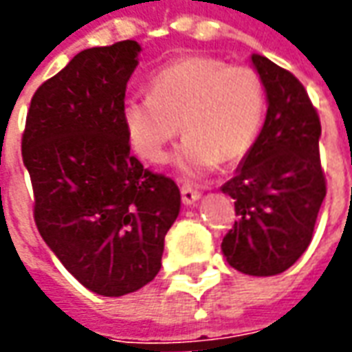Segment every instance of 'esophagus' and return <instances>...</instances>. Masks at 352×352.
<instances>
[{"label":"esophagus","instance_id":"esophagus-1","mask_svg":"<svg viewBox=\"0 0 352 352\" xmlns=\"http://www.w3.org/2000/svg\"><path fill=\"white\" fill-rule=\"evenodd\" d=\"M181 196H183L184 205H194V203L201 197V192L194 188L192 184H183V188H181Z\"/></svg>","mask_w":352,"mask_h":352}]
</instances>
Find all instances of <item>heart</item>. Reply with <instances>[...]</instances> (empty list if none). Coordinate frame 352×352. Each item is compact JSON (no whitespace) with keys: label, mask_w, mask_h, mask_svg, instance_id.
Returning a JSON list of instances; mask_svg holds the SVG:
<instances>
[{"label":"heart","mask_w":352,"mask_h":352,"mask_svg":"<svg viewBox=\"0 0 352 352\" xmlns=\"http://www.w3.org/2000/svg\"><path fill=\"white\" fill-rule=\"evenodd\" d=\"M265 113V91L256 70L220 59L190 56L151 78L149 95H132L121 119L130 145L151 162H162L183 130L177 164L190 173L233 164L256 143Z\"/></svg>","instance_id":"b5f03b06"}]
</instances>
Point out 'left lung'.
I'll return each instance as SVG.
<instances>
[{
  "mask_svg": "<svg viewBox=\"0 0 352 352\" xmlns=\"http://www.w3.org/2000/svg\"><path fill=\"white\" fill-rule=\"evenodd\" d=\"M267 93V117L236 175L222 192L235 199L239 220L222 252L242 274L274 276L295 265L314 235L327 196L319 158L321 121L289 70L252 54Z\"/></svg>",
  "mask_w": 352,
  "mask_h": 352,
  "instance_id": "8db88e82",
  "label": "left lung"
}]
</instances>
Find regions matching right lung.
<instances>
[{
    "mask_svg": "<svg viewBox=\"0 0 352 352\" xmlns=\"http://www.w3.org/2000/svg\"><path fill=\"white\" fill-rule=\"evenodd\" d=\"M140 52L136 41L80 52L35 91L22 136L38 233L102 296L155 280L181 210L177 184L130 155L121 110Z\"/></svg>",
    "mask_w": 352,
    "mask_h": 352,
    "instance_id": "right-lung-1",
    "label": "right lung"
}]
</instances>
